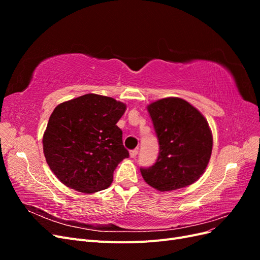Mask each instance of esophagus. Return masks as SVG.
Wrapping results in <instances>:
<instances>
[{
    "mask_svg": "<svg viewBox=\"0 0 260 260\" xmlns=\"http://www.w3.org/2000/svg\"><path fill=\"white\" fill-rule=\"evenodd\" d=\"M138 153H139L138 149H133V151H131V152H130V157H131V158H136Z\"/></svg>",
    "mask_w": 260,
    "mask_h": 260,
    "instance_id": "esophagus-1",
    "label": "esophagus"
}]
</instances>
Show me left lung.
Segmentation results:
<instances>
[{"mask_svg":"<svg viewBox=\"0 0 260 260\" xmlns=\"http://www.w3.org/2000/svg\"><path fill=\"white\" fill-rule=\"evenodd\" d=\"M159 143L155 164L140 168L145 182L160 192L182 188L204 174L212 136L207 120L186 101L166 98L147 106Z\"/></svg>","mask_w":260,"mask_h":260,"instance_id":"left-lung-1","label":"left lung"}]
</instances>
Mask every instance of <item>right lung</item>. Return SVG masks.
Returning <instances> with one entry per match:
<instances>
[{"instance_id": "obj_1", "label": "right lung", "mask_w": 260, "mask_h": 260, "mask_svg": "<svg viewBox=\"0 0 260 260\" xmlns=\"http://www.w3.org/2000/svg\"><path fill=\"white\" fill-rule=\"evenodd\" d=\"M124 112L121 102L92 93L55 107L42 142L46 162L61 183L88 194L112 184L118 164L129 157L116 124Z\"/></svg>"}]
</instances>
